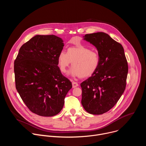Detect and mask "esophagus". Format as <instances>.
<instances>
[{
  "label": "esophagus",
  "mask_w": 146,
  "mask_h": 146,
  "mask_svg": "<svg viewBox=\"0 0 146 146\" xmlns=\"http://www.w3.org/2000/svg\"><path fill=\"white\" fill-rule=\"evenodd\" d=\"M78 86V84L77 82H76L75 81H73L72 82V87H73V88H76V87H77Z\"/></svg>",
  "instance_id": "1"
}]
</instances>
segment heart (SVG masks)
<instances>
[{"label":"heart","mask_w":146,"mask_h":146,"mask_svg":"<svg viewBox=\"0 0 146 146\" xmlns=\"http://www.w3.org/2000/svg\"><path fill=\"white\" fill-rule=\"evenodd\" d=\"M71 62L73 68L70 74L87 78L92 76L98 69L100 57L98 53L83 46L69 47L66 53L61 51L58 56V65L60 72L65 73Z\"/></svg>","instance_id":"b5f03b06"}]
</instances>
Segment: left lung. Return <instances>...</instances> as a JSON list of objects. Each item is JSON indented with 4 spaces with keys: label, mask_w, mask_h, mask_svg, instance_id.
Masks as SVG:
<instances>
[{
    "label": "left lung",
    "mask_w": 146,
    "mask_h": 146,
    "mask_svg": "<svg viewBox=\"0 0 146 146\" xmlns=\"http://www.w3.org/2000/svg\"><path fill=\"white\" fill-rule=\"evenodd\" d=\"M84 39L96 48L100 65L91 77L81 83V104L88 113L102 114L114 107L125 89L127 60L122 45L108 34H87Z\"/></svg>",
    "instance_id": "obj_1"
}]
</instances>
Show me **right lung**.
I'll list each match as a JSON object with an SVG mask.
<instances>
[{"instance_id":"add662e5","label":"right lung","mask_w":146,"mask_h":146,"mask_svg":"<svg viewBox=\"0 0 146 146\" xmlns=\"http://www.w3.org/2000/svg\"><path fill=\"white\" fill-rule=\"evenodd\" d=\"M64 46L63 40L55 35H36L20 48L14 61L16 89L28 108L38 115L58 114L72 87L58 66Z\"/></svg>"}]
</instances>
